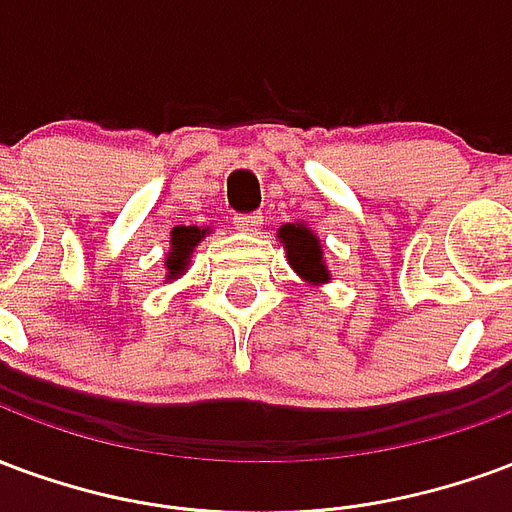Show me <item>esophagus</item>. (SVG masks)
Instances as JSON below:
<instances>
[{
  "mask_svg": "<svg viewBox=\"0 0 512 512\" xmlns=\"http://www.w3.org/2000/svg\"><path fill=\"white\" fill-rule=\"evenodd\" d=\"M259 223H261L259 212H253V215H237V218H234V226H237L240 231H253Z\"/></svg>",
  "mask_w": 512,
  "mask_h": 512,
  "instance_id": "1",
  "label": "esophagus"
}]
</instances>
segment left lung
Returning <instances> with one entry per match:
<instances>
[{
  "mask_svg": "<svg viewBox=\"0 0 512 512\" xmlns=\"http://www.w3.org/2000/svg\"><path fill=\"white\" fill-rule=\"evenodd\" d=\"M278 240L286 248L289 264L292 270L300 275L302 281H308L311 286H322L330 281V270L324 264L322 242L313 234L305 223H286L278 229Z\"/></svg>",
  "mask_w": 512,
  "mask_h": 512,
  "instance_id": "1",
  "label": "left lung"
}]
</instances>
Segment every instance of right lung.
<instances>
[{"mask_svg": "<svg viewBox=\"0 0 512 512\" xmlns=\"http://www.w3.org/2000/svg\"><path fill=\"white\" fill-rule=\"evenodd\" d=\"M210 234V229H199V226H177L171 231V248L169 256H166V281H174L182 272L188 270L190 256H193V248L199 245L204 237Z\"/></svg>", "mask_w": 512, "mask_h": 512, "instance_id": "obj_1", "label": "right lung"}]
</instances>
